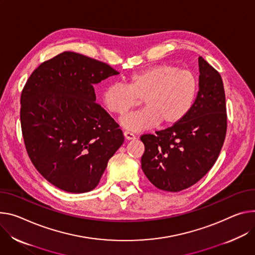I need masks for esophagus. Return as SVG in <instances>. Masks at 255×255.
Here are the masks:
<instances>
[{"label": "esophagus", "mask_w": 255, "mask_h": 255, "mask_svg": "<svg viewBox=\"0 0 255 255\" xmlns=\"http://www.w3.org/2000/svg\"><path fill=\"white\" fill-rule=\"evenodd\" d=\"M124 137L126 138L127 140H132V139H135V135L133 134V133H131V132H129V131H125L124 132Z\"/></svg>", "instance_id": "obj_1"}]
</instances>
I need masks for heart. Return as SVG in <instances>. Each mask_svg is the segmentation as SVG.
<instances>
[{"label": "heart", "mask_w": 255, "mask_h": 255, "mask_svg": "<svg viewBox=\"0 0 255 255\" xmlns=\"http://www.w3.org/2000/svg\"><path fill=\"white\" fill-rule=\"evenodd\" d=\"M197 91L192 72L170 64H160L128 76L126 84L114 82L102 92V101L113 115H125L139 104L144 108L126 116L122 125L141 131L159 122L164 126L179 123L190 111Z\"/></svg>", "instance_id": "b5f03b06"}]
</instances>
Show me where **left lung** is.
I'll use <instances>...</instances> for the list:
<instances>
[{
  "mask_svg": "<svg viewBox=\"0 0 255 255\" xmlns=\"http://www.w3.org/2000/svg\"><path fill=\"white\" fill-rule=\"evenodd\" d=\"M199 90L194 104L177 124L143 134L141 168L160 190L179 192L198 182L215 165L227 132L226 97L222 77L202 57Z\"/></svg>",
  "mask_w": 255,
  "mask_h": 255,
  "instance_id": "1",
  "label": "left lung"
}]
</instances>
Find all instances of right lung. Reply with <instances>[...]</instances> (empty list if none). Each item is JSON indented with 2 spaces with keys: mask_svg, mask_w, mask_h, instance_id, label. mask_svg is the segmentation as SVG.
<instances>
[{
  "mask_svg": "<svg viewBox=\"0 0 255 255\" xmlns=\"http://www.w3.org/2000/svg\"><path fill=\"white\" fill-rule=\"evenodd\" d=\"M119 74L74 52L41 63L21 92L23 140L35 169L54 186L83 193L97 187L124 142L119 125L96 103L94 84Z\"/></svg>",
  "mask_w": 255,
  "mask_h": 255,
  "instance_id": "right-lung-1",
  "label": "right lung"
}]
</instances>
